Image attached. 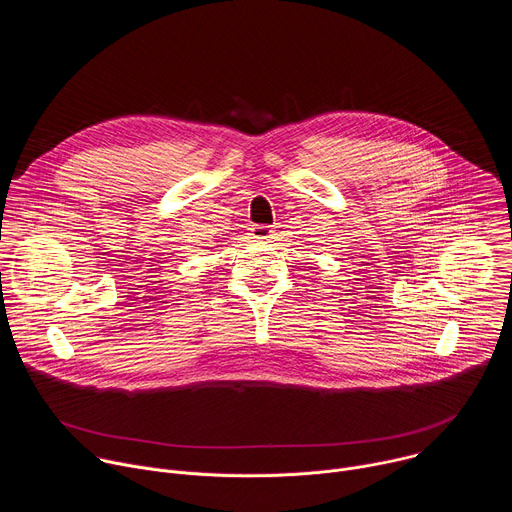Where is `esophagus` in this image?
<instances>
[{
    "label": "esophagus",
    "mask_w": 512,
    "mask_h": 512,
    "mask_svg": "<svg viewBox=\"0 0 512 512\" xmlns=\"http://www.w3.org/2000/svg\"><path fill=\"white\" fill-rule=\"evenodd\" d=\"M251 235H253V239H257V241H267V239H271L273 229L267 227V225H253Z\"/></svg>",
    "instance_id": "obj_1"
}]
</instances>
